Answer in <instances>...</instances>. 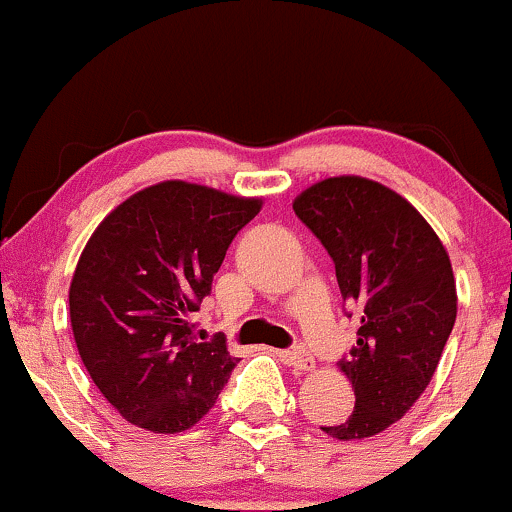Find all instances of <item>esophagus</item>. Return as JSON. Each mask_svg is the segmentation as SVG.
Here are the masks:
<instances>
[{
	"label": "esophagus",
	"mask_w": 512,
	"mask_h": 512,
	"mask_svg": "<svg viewBox=\"0 0 512 512\" xmlns=\"http://www.w3.org/2000/svg\"><path fill=\"white\" fill-rule=\"evenodd\" d=\"M280 358H283V363L295 367V370H302V372L312 370V367H314L312 353H309V350L302 348V346H297L292 350H283V353H280Z\"/></svg>",
	"instance_id": "34e87169"
}]
</instances>
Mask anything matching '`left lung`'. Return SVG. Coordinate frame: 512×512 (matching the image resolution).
<instances>
[{
    "mask_svg": "<svg viewBox=\"0 0 512 512\" xmlns=\"http://www.w3.org/2000/svg\"><path fill=\"white\" fill-rule=\"evenodd\" d=\"M292 208L329 251L343 302L360 314L358 343L338 360L355 409L321 430L338 440L372 438L433 380L457 317L450 256L421 212L377 181H319Z\"/></svg>",
    "mask_w": 512,
    "mask_h": 512,
    "instance_id": "8db88e82",
    "label": "left lung"
}]
</instances>
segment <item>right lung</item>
<instances>
[{
    "mask_svg": "<svg viewBox=\"0 0 512 512\" xmlns=\"http://www.w3.org/2000/svg\"><path fill=\"white\" fill-rule=\"evenodd\" d=\"M261 210L208 186L164 181L130 195L91 234L70 285L77 350L108 404L152 433L188 430L237 365L193 312L241 227Z\"/></svg>",
    "mask_w": 512,
    "mask_h": 512,
    "instance_id": "add662e5",
    "label": "right lung"
}]
</instances>
